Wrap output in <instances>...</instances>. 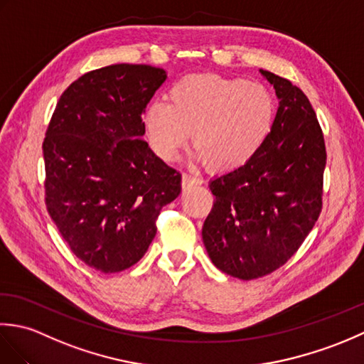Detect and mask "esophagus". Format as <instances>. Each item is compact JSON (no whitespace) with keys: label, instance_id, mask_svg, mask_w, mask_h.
<instances>
[{"label":"esophagus","instance_id":"esophagus-1","mask_svg":"<svg viewBox=\"0 0 364 364\" xmlns=\"http://www.w3.org/2000/svg\"><path fill=\"white\" fill-rule=\"evenodd\" d=\"M198 184H202V178H198L196 175H191V173H184L183 175V189H189L192 186H198Z\"/></svg>","mask_w":364,"mask_h":364}]
</instances>
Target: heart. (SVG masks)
Returning a JSON list of instances; mask_svg holds the SVG:
<instances>
[{
    "label": "heart",
    "instance_id": "b5f03b06",
    "mask_svg": "<svg viewBox=\"0 0 364 364\" xmlns=\"http://www.w3.org/2000/svg\"><path fill=\"white\" fill-rule=\"evenodd\" d=\"M274 119V98L261 84L196 73L172 84L168 103L154 100L146 106L144 128L166 161L180 156L192 130L196 158L214 172H231L261 150Z\"/></svg>",
    "mask_w": 364,
    "mask_h": 364
}]
</instances>
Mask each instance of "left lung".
Segmentation results:
<instances>
[{
  "label": "left lung",
  "mask_w": 364,
  "mask_h": 364,
  "mask_svg": "<svg viewBox=\"0 0 364 364\" xmlns=\"http://www.w3.org/2000/svg\"><path fill=\"white\" fill-rule=\"evenodd\" d=\"M278 98L274 127L255 158L210 181L214 206L202 237L213 264L253 280L283 266L322 208L327 153L310 100L292 82L259 70Z\"/></svg>",
  "instance_id": "obj_1"
}]
</instances>
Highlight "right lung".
<instances>
[{"label": "right lung", "mask_w": 364, "mask_h": 364, "mask_svg": "<svg viewBox=\"0 0 364 364\" xmlns=\"http://www.w3.org/2000/svg\"><path fill=\"white\" fill-rule=\"evenodd\" d=\"M166 70L114 64L82 75L60 95L43 141L45 202L70 250L114 274L141 259L181 173L144 141L142 114Z\"/></svg>", "instance_id": "add662e5"}]
</instances>
